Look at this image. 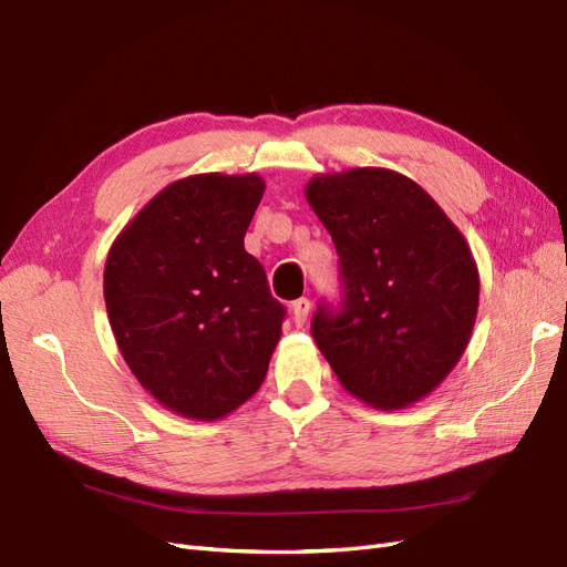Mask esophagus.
Segmentation results:
<instances>
[{
	"label": "esophagus",
	"instance_id": "obj_1",
	"mask_svg": "<svg viewBox=\"0 0 567 567\" xmlns=\"http://www.w3.org/2000/svg\"><path fill=\"white\" fill-rule=\"evenodd\" d=\"M308 310H310V301L308 299H297L295 303H291V318H295V322H297V327H301L303 322H306V318H308Z\"/></svg>",
	"mask_w": 567,
	"mask_h": 567
}]
</instances>
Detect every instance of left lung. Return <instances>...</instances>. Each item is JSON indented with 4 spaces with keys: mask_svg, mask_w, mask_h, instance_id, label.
Instances as JSON below:
<instances>
[{
    "mask_svg": "<svg viewBox=\"0 0 567 567\" xmlns=\"http://www.w3.org/2000/svg\"><path fill=\"white\" fill-rule=\"evenodd\" d=\"M306 199L339 254L343 301L310 334L341 386L377 410L426 398L464 355L481 278L466 237L412 178L358 167L318 174Z\"/></svg>",
    "mask_w": 567,
    "mask_h": 567,
    "instance_id": "1",
    "label": "left lung"
}]
</instances>
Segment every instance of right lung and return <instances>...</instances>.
Instances as JSON below:
<instances>
[{
	"label": "right lung",
	"mask_w": 567,
	"mask_h": 567,
	"mask_svg": "<svg viewBox=\"0 0 567 567\" xmlns=\"http://www.w3.org/2000/svg\"><path fill=\"white\" fill-rule=\"evenodd\" d=\"M259 174H195L162 188L107 251L103 297L117 349L159 405L216 422L266 379L285 306L245 233Z\"/></svg>",
	"instance_id": "right-lung-1"
}]
</instances>
